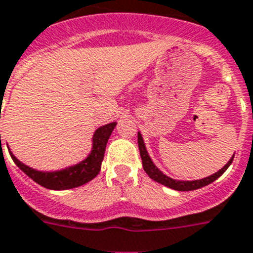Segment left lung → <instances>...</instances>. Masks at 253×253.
<instances>
[{"label": "left lung", "mask_w": 253, "mask_h": 253, "mask_svg": "<svg viewBox=\"0 0 253 253\" xmlns=\"http://www.w3.org/2000/svg\"><path fill=\"white\" fill-rule=\"evenodd\" d=\"M137 143H139V150H140V157H141V161H143V167L144 171L148 173L150 179H153L154 181L159 182V184H162V185L167 186V188L175 189V190H179V192H189V190H195V189L203 188V186L209 185L211 182L215 181L216 179H218L222 173L228 169V167L230 166L231 162H233V159H234V156L231 157L230 161H229L224 167H222L220 171L215 172L213 175L207 176L205 179L201 180H193V181H182V180H173L169 176H166L165 173L158 169V167L153 163V161L150 159L149 154L146 152L145 144H144L143 136H141V133H137Z\"/></svg>", "instance_id": "1"}]
</instances>
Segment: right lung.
<instances>
[{"label": "right lung", "mask_w": 253, "mask_h": 253, "mask_svg": "<svg viewBox=\"0 0 253 253\" xmlns=\"http://www.w3.org/2000/svg\"><path fill=\"white\" fill-rule=\"evenodd\" d=\"M117 122L108 123L105 126L99 127L92 137V150L86 159L82 162L74 165V166L67 167L60 171H52V172H43L31 169L27 165L22 163L16 157L10 152L12 161L15 165L22 169L27 176H29L33 181L40 184L43 188L52 189V190H65V189L77 188L84 185L86 182L91 181L97 173L100 172L101 162H103L105 146H107L108 139L112 135ZM1 137V136H0Z\"/></svg>", "instance_id": "right-lung-1"}]
</instances>
